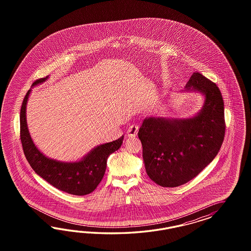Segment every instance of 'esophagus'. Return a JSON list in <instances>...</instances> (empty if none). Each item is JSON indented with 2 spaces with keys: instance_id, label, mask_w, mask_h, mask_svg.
I'll return each mask as SVG.
<instances>
[{
  "instance_id": "34e87169",
  "label": "esophagus",
  "mask_w": 251,
  "mask_h": 251,
  "mask_svg": "<svg viewBox=\"0 0 251 251\" xmlns=\"http://www.w3.org/2000/svg\"><path fill=\"white\" fill-rule=\"evenodd\" d=\"M138 126L136 125H131V126H129V129L127 130V134H128V137L129 138H133V137L137 136V133H138Z\"/></svg>"
}]
</instances>
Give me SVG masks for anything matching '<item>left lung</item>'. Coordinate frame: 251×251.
Instances as JSON below:
<instances>
[{
	"label": "left lung",
	"instance_id": "1",
	"mask_svg": "<svg viewBox=\"0 0 251 251\" xmlns=\"http://www.w3.org/2000/svg\"><path fill=\"white\" fill-rule=\"evenodd\" d=\"M184 91L200 92L205 97L196 116L149 117L138 132L146 173L162 187H177L199 175L217 155L225 138V105L218 86L193 73Z\"/></svg>",
	"mask_w": 251,
	"mask_h": 251
}]
</instances>
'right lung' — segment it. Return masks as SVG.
Returning <instances> with one entry per match:
<instances>
[{"mask_svg":"<svg viewBox=\"0 0 251 251\" xmlns=\"http://www.w3.org/2000/svg\"><path fill=\"white\" fill-rule=\"evenodd\" d=\"M47 79L48 76L40 78L32 86L42 84ZM30 92L26 93L20 111V139L25 158L33 170L56 189L77 196L91 193L104 176L107 157L122 146L123 136L97 146L78 162L66 163L48 158L33 143L27 129L25 108Z\"/></svg>","mask_w":251,"mask_h":251,"instance_id":"1","label":"right lung"}]
</instances>
